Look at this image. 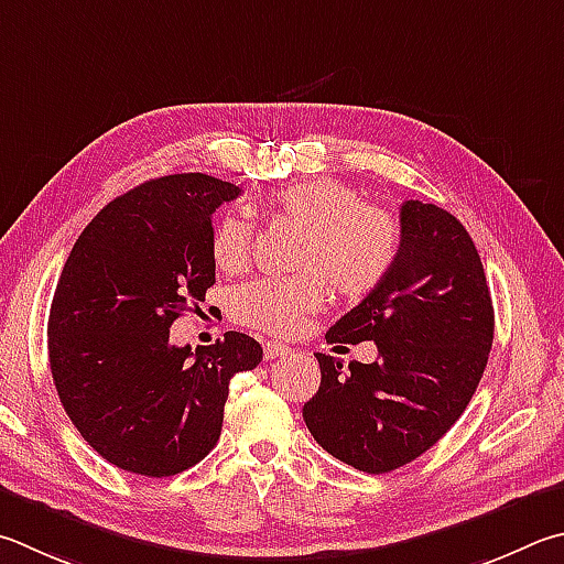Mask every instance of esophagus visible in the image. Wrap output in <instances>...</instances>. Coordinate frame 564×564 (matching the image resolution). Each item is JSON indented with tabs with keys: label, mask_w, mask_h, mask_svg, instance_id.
Returning a JSON list of instances; mask_svg holds the SVG:
<instances>
[{
	"label": "esophagus",
	"mask_w": 564,
	"mask_h": 564,
	"mask_svg": "<svg viewBox=\"0 0 564 564\" xmlns=\"http://www.w3.org/2000/svg\"><path fill=\"white\" fill-rule=\"evenodd\" d=\"M289 352H291L289 345H281V343H265V345H263L265 360H279V357L289 355Z\"/></svg>",
	"instance_id": "1"
}]
</instances>
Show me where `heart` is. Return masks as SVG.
Here are the masks:
<instances>
[{
    "instance_id": "1",
    "label": "heart",
    "mask_w": 564,
    "mask_h": 564,
    "mask_svg": "<svg viewBox=\"0 0 564 564\" xmlns=\"http://www.w3.org/2000/svg\"><path fill=\"white\" fill-rule=\"evenodd\" d=\"M283 217L301 224V241L291 279H256L229 293V315L243 327L291 335L327 301V281L350 301L370 295L397 261L402 227L394 212L362 202L360 189L335 177L289 182L271 194ZM253 229L239 214L214 224L209 253L219 271L237 273L249 261Z\"/></svg>"
}]
</instances>
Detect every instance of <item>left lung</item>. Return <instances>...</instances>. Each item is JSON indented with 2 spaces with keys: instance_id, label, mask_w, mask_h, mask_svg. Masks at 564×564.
<instances>
[{
  "instance_id": "8db88e82",
  "label": "left lung",
  "mask_w": 564,
  "mask_h": 564,
  "mask_svg": "<svg viewBox=\"0 0 564 564\" xmlns=\"http://www.w3.org/2000/svg\"><path fill=\"white\" fill-rule=\"evenodd\" d=\"M399 227L392 271L325 335L372 340L380 357L343 367L315 352L321 387L303 406L315 442L365 474H389L429 452L464 414L494 345V303L464 224L409 199Z\"/></svg>"
}]
</instances>
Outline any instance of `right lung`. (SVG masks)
Segmentation results:
<instances>
[{"mask_svg":"<svg viewBox=\"0 0 564 564\" xmlns=\"http://www.w3.org/2000/svg\"><path fill=\"white\" fill-rule=\"evenodd\" d=\"M241 189L187 172L100 209L76 239L48 315V365L80 436L130 474L162 478L219 442L229 382L263 350L229 330L175 347L170 327L214 285L212 214Z\"/></svg>","mask_w":564,"mask_h":564,"instance_id":"obj_1","label":"right lung"}]
</instances>
